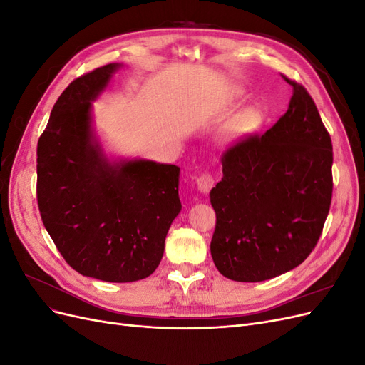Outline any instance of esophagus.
I'll return each mask as SVG.
<instances>
[{
	"label": "esophagus",
	"mask_w": 365,
	"mask_h": 365,
	"mask_svg": "<svg viewBox=\"0 0 365 365\" xmlns=\"http://www.w3.org/2000/svg\"><path fill=\"white\" fill-rule=\"evenodd\" d=\"M196 185H197V189L205 193V192H208L215 185V176L210 173V172H204V173H201L200 176H197Z\"/></svg>",
	"instance_id": "1"
}]
</instances>
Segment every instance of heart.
<instances>
[{
  "mask_svg": "<svg viewBox=\"0 0 365 365\" xmlns=\"http://www.w3.org/2000/svg\"><path fill=\"white\" fill-rule=\"evenodd\" d=\"M260 123V114L256 109H248L244 114H240L230 126L231 134H244L256 128Z\"/></svg>",
  "mask_w": 365,
  "mask_h": 365,
  "instance_id": "1",
  "label": "heart"
}]
</instances>
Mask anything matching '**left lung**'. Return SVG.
Returning <instances> with one entry per match:
<instances>
[{"instance_id": "obj_1", "label": "left lung", "mask_w": 365, "mask_h": 365, "mask_svg": "<svg viewBox=\"0 0 365 365\" xmlns=\"http://www.w3.org/2000/svg\"><path fill=\"white\" fill-rule=\"evenodd\" d=\"M282 77L294 90L288 111L224 150V178L210 192L212 257L236 282H263L303 263L332 202V140L306 88Z\"/></svg>"}]
</instances>
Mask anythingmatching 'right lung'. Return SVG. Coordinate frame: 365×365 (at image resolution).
<instances>
[{"label": "right lung", "mask_w": 365, "mask_h": 365, "mask_svg": "<svg viewBox=\"0 0 365 365\" xmlns=\"http://www.w3.org/2000/svg\"><path fill=\"white\" fill-rule=\"evenodd\" d=\"M117 63L74 79L38 141L36 197L43 227L73 269L128 283L157 269L181 210L180 168L135 160L111 164L91 140V101Z\"/></svg>", "instance_id": "obj_1"}]
</instances>
